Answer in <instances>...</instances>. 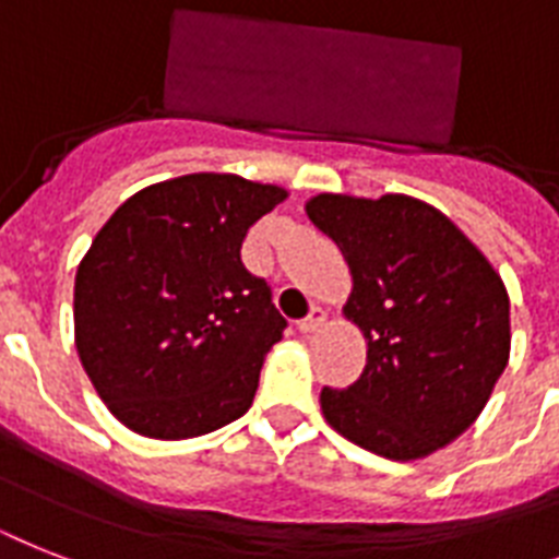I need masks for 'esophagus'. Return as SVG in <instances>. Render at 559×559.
Returning <instances> with one entry per match:
<instances>
[{
	"instance_id": "34e87169",
	"label": "esophagus",
	"mask_w": 559,
	"mask_h": 559,
	"mask_svg": "<svg viewBox=\"0 0 559 559\" xmlns=\"http://www.w3.org/2000/svg\"><path fill=\"white\" fill-rule=\"evenodd\" d=\"M324 319H326V312L321 310V307H312V310H310V316H307V319H301V321H298V330H301L304 335L316 333V330H319V326L324 324Z\"/></svg>"
}]
</instances>
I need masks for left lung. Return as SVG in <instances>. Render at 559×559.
<instances>
[{
  "label": "left lung",
  "instance_id": "8db88e82",
  "mask_svg": "<svg viewBox=\"0 0 559 559\" xmlns=\"http://www.w3.org/2000/svg\"><path fill=\"white\" fill-rule=\"evenodd\" d=\"M307 217L350 266L344 319L367 342L365 373L321 390L344 439L384 460H425L483 413L511 353L508 289L462 229L407 194H316Z\"/></svg>",
  "mask_w": 559,
  "mask_h": 559
}]
</instances>
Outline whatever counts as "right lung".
<instances>
[{"label": "right lung", "mask_w": 559, "mask_h": 559, "mask_svg": "<svg viewBox=\"0 0 559 559\" xmlns=\"http://www.w3.org/2000/svg\"><path fill=\"white\" fill-rule=\"evenodd\" d=\"M287 189L198 171L146 186L76 266L74 342L91 384L129 430L192 439L249 411L284 335L240 243Z\"/></svg>", "instance_id": "obj_1"}]
</instances>
